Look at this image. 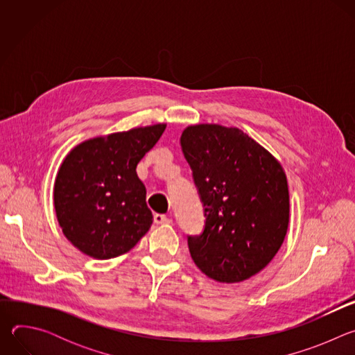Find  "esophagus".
<instances>
[{"label":"esophagus","instance_id":"esophagus-1","mask_svg":"<svg viewBox=\"0 0 355 355\" xmlns=\"http://www.w3.org/2000/svg\"><path fill=\"white\" fill-rule=\"evenodd\" d=\"M155 222H156L157 225H167V223H171V219H168L166 215L156 214V215H155Z\"/></svg>","mask_w":355,"mask_h":355}]
</instances>
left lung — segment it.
Wrapping results in <instances>:
<instances>
[{
	"label": "left lung",
	"instance_id": "1",
	"mask_svg": "<svg viewBox=\"0 0 355 355\" xmlns=\"http://www.w3.org/2000/svg\"><path fill=\"white\" fill-rule=\"evenodd\" d=\"M184 156L205 211V229L188 237L195 266L207 277L241 282L275 257L289 223V191L281 163L239 128L187 126Z\"/></svg>",
	"mask_w": 355,
	"mask_h": 355
}]
</instances>
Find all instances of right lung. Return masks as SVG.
<instances>
[{
    "label": "right lung",
    "mask_w": 355,
    "mask_h": 355,
    "mask_svg": "<svg viewBox=\"0 0 355 355\" xmlns=\"http://www.w3.org/2000/svg\"><path fill=\"white\" fill-rule=\"evenodd\" d=\"M166 126L92 137L64 157L55 181V211L63 234L85 256L119 257L148 232L153 215L136 167Z\"/></svg>",
    "instance_id": "1"
}]
</instances>
